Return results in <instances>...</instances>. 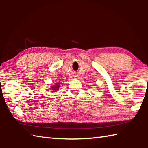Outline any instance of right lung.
I'll list each match as a JSON object with an SVG mask.
<instances>
[{"label":"right lung","instance_id":"obj_1","mask_svg":"<svg viewBox=\"0 0 148 148\" xmlns=\"http://www.w3.org/2000/svg\"><path fill=\"white\" fill-rule=\"evenodd\" d=\"M59 87H60V83H56V84H54V85L53 86H51V90H53L52 92H56V91L57 90H58V89H59Z\"/></svg>","mask_w":148,"mask_h":148}]
</instances>
